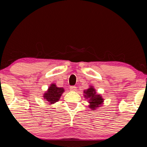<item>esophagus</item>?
Here are the masks:
<instances>
[{
    "mask_svg": "<svg viewBox=\"0 0 147 147\" xmlns=\"http://www.w3.org/2000/svg\"><path fill=\"white\" fill-rule=\"evenodd\" d=\"M69 88H70V90H71V91H76V86H71Z\"/></svg>",
    "mask_w": 147,
    "mask_h": 147,
    "instance_id": "1",
    "label": "esophagus"
}]
</instances>
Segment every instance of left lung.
<instances>
[{
	"instance_id": "8db88e82",
	"label": "left lung",
	"mask_w": 147,
	"mask_h": 147,
	"mask_svg": "<svg viewBox=\"0 0 147 147\" xmlns=\"http://www.w3.org/2000/svg\"><path fill=\"white\" fill-rule=\"evenodd\" d=\"M84 97L86 99L88 100L89 102V108L92 110H95L103 104L104 99L100 94L96 93V91L93 86H90L89 88L84 90Z\"/></svg>"
}]
</instances>
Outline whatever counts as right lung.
Segmentation results:
<instances>
[{"mask_svg":"<svg viewBox=\"0 0 147 147\" xmlns=\"http://www.w3.org/2000/svg\"><path fill=\"white\" fill-rule=\"evenodd\" d=\"M64 91L65 90L63 88L57 87L54 83L51 84L43 94L44 100H45L49 104H55L59 101Z\"/></svg>","mask_w":147,"mask_h":147,"instance_id":"add662e5","label":"right lung"}]
</instances>
